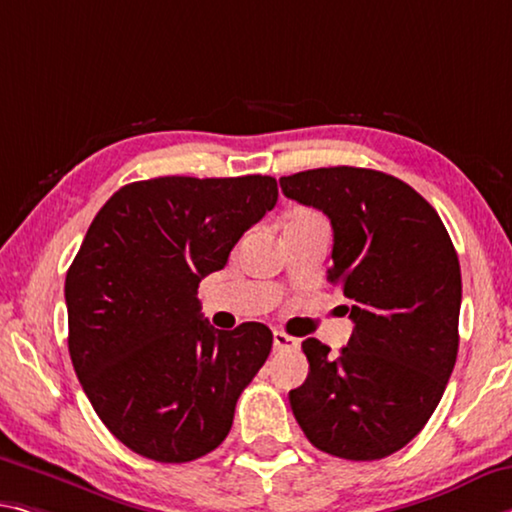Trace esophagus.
Segmentation results:
<instances>
[{"label": "esophagus", "mask_w": 512, "mask_h": 512, "mask_svg": "<svg viewBox=\"0 0 512 512\" xmlns=\"http://www.w3.org/2000/svg\"><path fill=\"white\" fill-rule=\"evenodd\" d=\"M273 348L275 351H298L300 339L289 337L287 332H282V330H275L273 332Z\"/></svg>", "instance_id": "1"}]
</instances>
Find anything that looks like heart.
Returning <instances> with one entry per match:
<instances>
[{
  "label": "heart",
  "instance_id": "1",
  "mask_svg": "<svg viewBox=\"0 0 512 512\" xmlns=\"http://www.w3.org/2000/svg\"><path fill=\"white\" fill-rule=\"evenodd\" d=\"M307 216H316V214H312V212H298L294 218H307Z\"/></svg>",
  "mask_w": 512,
  "mask_h": 512
}]
</instances>
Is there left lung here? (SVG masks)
<instances>
[{
    "mask_svg": "<svg viewBox=\"0 0 512 512\" xmlns=\"http://www.w3.org/2000/svg\"><path fill=\"white\" fill-rule=\"evenodd\" d=\"M280 186L330 218L328 282L351 300L355 323L337 358L319 339H305L310 373L289 392L291 410L307 440L330 456H392L431 419L456 364V248L435 209L380 170L314 168L280 177Z\"/></svg>",
    "mask_w": 512,
    "mask_h": 512,
    "instance_id": "8db88e82",
    "label": "left lung"
}]
</instances>
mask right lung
<instances>
[{"instance_id": "obj_1", "label": "right lung", "mask_w": 512, "mask_h": 512, "mask_svg": "<svg viewBox=\"0 0 512 512\" xmlns=\"http://www.w3.org/2000/svg\"><path fill=\"white\" fill-rule=\"evenodd\" d=\"M275 202L269 175L154 177L113 193L88 227L66 275L70 360L97 417L139 456L189 462L230 433L273 332L214 330L198 285Z\"/></svg>"}]
</instances>
